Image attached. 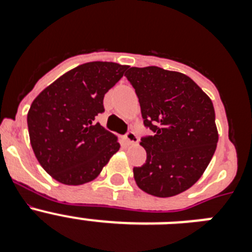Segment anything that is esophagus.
<instances>
[{
    "label": "esophagus",
    "mask_w": 252,
    "mask_h": 252,
    "mask_svg": "<svg viewBox=\"0 0 252 252\" xmlns=\"http://www.w3.org/2000/svg\"><path fill=\"white\" fill-rule=\"evenodd\" d=\"M125 139L127 140L128 144H136V142L139 141V137H137L136 133L131 130L126 132V135H125Z\"/></svg>",
    "instance_id": "34e87169"
}]
</instances>
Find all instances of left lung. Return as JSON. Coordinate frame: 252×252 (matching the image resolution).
I'll return each instance as SVG.
<instances>
[{"mask_svg": "<svg viewBox=\"0 0 252 252\" xmlns=\"http://www.w3.org/2000/svg\"><path fill=\"white\" fill-rule=\"evenodd\" d=\"M144 126L154 135L141 137L144 165L133 178L144 192L173 197L197 182L216 151L218 132L212 101L186 74L159 66L128 69Z\"/></svg>", "mask_w": 252, "mask_h": 252, "instance_id": "8db88e82", "label": "left lung"}]
</instances>
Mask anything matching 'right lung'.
<instances>
[{
  "mask_svg": "<svg viewBox=\"0 0 252 252\" xmlns=\"http://www.w3.org/2000/svg\"><path fill=\"white\" fill-rule=\"evenodd\" d=\"M127 68L111 62L82 64L34 99L28 113L31 146L55 180L66 186L88 183L117 153V137L95 117L104 112V94Z\"/></svg>",
  "mask_w": 252,
  "mask_h": 252,
  "instance_id": "obj_1",
  "label": "right lung"
}]
</instances>
